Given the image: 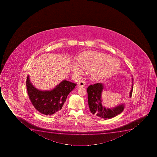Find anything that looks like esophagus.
<instances>
[{
    "mask_svg": "<svg viewBox=\"0 0 157 157\" xmlns=\"http://www.w3.org/2000/svg\"><path fill=\"white\" fill-rule=\"evenodd\" d=\"M85 82L83 80H80L78 82L77 85L79 87H85Z\"/></svg>",
    "mask_w": 157,
    "mask_h": 157,
    "instance_id": "obj_1",
    "label": "esophagus"
}]
</instances>
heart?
<instances>
[{
    "instance_id": "heart-1",
    "label": "heart",
    "mask_w": 157,
    "mask_h": 157,
    "mask_svg": "<svg viewBox=\"0 0 157 157\" xmlns=\"http://www.w3.org/2000/svg\"><path fill=\"white\" fill-rule=\"evenodd\" d=\"M79 62L72 63V72L76 76L82 74L85 67L89 68L91 79L99 81L114 74L118 70L120 63L116 59L111 58L105 54L88 51L80 54Z\"/></svg>"
}]
</instances>
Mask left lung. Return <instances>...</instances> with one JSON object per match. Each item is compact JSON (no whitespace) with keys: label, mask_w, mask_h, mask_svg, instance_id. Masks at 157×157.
Masks as SVG:
<instances>
[{"label":"left lung","mask_w":157,"mask_h":157,"mask_svg":"<svg viewBox=\"0 0 157 157\" xmlns=\"http://www.w3.org/2000/svg\"><path fill=\"white\" fill-rule=\"evenodd\" d=\"M133 78L129 97L131 98L133 90ZM105 88L103 83H97L89 86L87 88L88 102L91 113L105 120L113 118L120 114L124 109V104L121 103L112 108L102 105V92Z\"/></svg>","instance_id":"left-lung-1"}]
</instances>
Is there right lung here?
<instances>
[{
	"instance_id": "right-lung-1",
	"label": "right lung",
	"mask_w": 157,
	"mask_h": 157,
	"mask_svg": "<svg viewBox=\"0 0 157 157\" xmlns=\"http://www.w3.org/2000/svg\"><path fill=\"white\" fill-rule=\"evenodd\" d=\"M76 83L63 80L50 90L36 88L28 75L26 86L29 98L33 107L39 113L49 117H54L61 113L67 96L75 88Z\"/></svg>"
}]
</instances>
